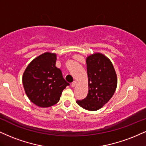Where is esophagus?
I'll use <instances>...</instances> for the list:
<instances>
[{
  "label": "esophagus",
  "mask_w": 146,
  "mask_h": 146,
  "mask_svg": "<svg viewBox=\"0 0 146 146\" xmlns=\"http://www.w3.org/2000/svg\"><path fill=\"white\" fill-rule=\"evenodd\" d=\"M76 85H77V82H76V81H73V82L71 83V86L72 87H75Z\"/></svg>",
  "instance_id": "esophagus-1"
}]
</instances>
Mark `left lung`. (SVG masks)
<instances>
[{
    "instance_id": "left-lung-1",
    "label": "left lung",
    "mask_w": 146,
    "mask_h": 146,
    "mask_svg": "<svg viewBox=\"0 0 146 146\" xmlns=\"http://www.w3.org/2000/svg\"><path fill=\"white\" fill-rule=\"evenodd\" d=\"M88 93L85 99L77 100L80 106L96 111L106 104L113 95L117 86V76L111 61L97 53L87 58Z\"/></svg>"
}]
</instances>
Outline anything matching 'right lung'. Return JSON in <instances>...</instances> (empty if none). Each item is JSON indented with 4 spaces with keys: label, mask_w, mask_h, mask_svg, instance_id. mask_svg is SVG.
Wrapping results in <instances>:
<instances>
[{
    "label": "right lung",
    "mask_w": 146,
    "mask_h": 146,
    "mask_svg": "<svg viewBox=\"0 0 146 146\" xmlns=\"http://www.w3.org/2000/svg\"><path fill=\"white\" fill-rule=\"evenodd\" d=\"M55 54L44 53L29 64L23 75V85L29 99L41 108H48L59 101L69 83L56 66Z\"/></svg>",
    "instance_id": "add662e5"
}]
</instances>
